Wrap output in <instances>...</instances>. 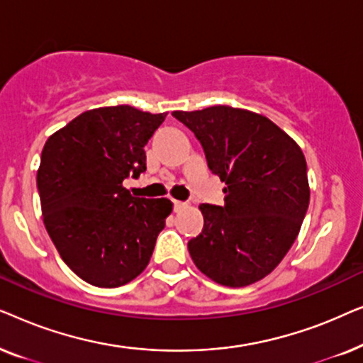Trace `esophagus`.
Here are the masks:
<instances>
[{
  "label": "esophagus",
  "instance_id": "esophagus-1",
  "mask_svg": "<svg viewBox=\"0 0 363 363\" xmlns=\"http://www.w3.org/2000/svg\"><path fill=\"white\" fill-rule=\"evenodd\" d=\"M173 206H175V211H180V210H185V208H188L190 205H188L186 201H178V200H175V201H173Z\"/></svg>",
  "mask_w": 363,
  "mask_h": 363
}]
</instances>
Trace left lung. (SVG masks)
Wrapping results in <instances>:
<instances>
[{"label":"left lung","instance_id":"obj_1","mask_svg":"<svg viewBox=\"0 0 363 363\" xmlns=\"http://www.w3.org/2000/svg\"><path fill=\"white\" fill-rule=\"evenodd\" d=\"M195 133L210 170L225 186V205L203 203V231L188 241L195 266L211 281L245 287L287 255L309 206L301 147L274 122L230 106L172 113Z\"/></svg>","mask_w":363,"mask_h":363}]
</instances>
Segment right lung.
<instances>
[{
	"instance_id": "1",
	"label": "right lung",
	"mask_w": 363,
	"mask_h": 363,
	"mask_svg": "<svg viewBox=\"0 0 363 363\" xmlns=\"http://www.w3.org/2000/svg\"><path fill=\"white\" fill-rule=\"evenodd\" d=\"M165 117L130 106L92 108L43 148L44 226L62 261L89 284L123 286L150 261L173 203L135 198L122 183L147 170L143 147Z\"/></svg>"
}]
</instances>
